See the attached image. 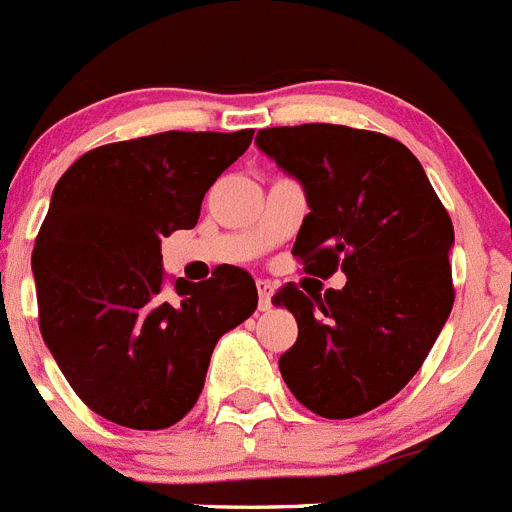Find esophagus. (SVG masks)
Instances as JSON below:
<instances>
[{
  "label": "esophagus",
  "mask_w": 512,
  "mask_h": 512,
  "mask_svg": "<svg viewBox=\"0 0 512 512\" xmlns=\"http://www.w3.org/2000/svg\"><path fill=\"white\" fill-rule=\"evenodd\" d=\"M256 289H259V310H269L271 295H274V284L266 282V279H259V282H256Z\"/></svg>",
  "instance_id": "obj_1"
}]
</instances>
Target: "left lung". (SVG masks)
Wrapping results in <instances>:
<instances>
[{"instance_id": "left-lung-1", "label": "left lung", "mask_w": 512, "mask_h": 512, "mask_svg": "<svg viewBox=\"0 0 512 512\" xmlns=\"http://www.w3.org/2000/svg\"><path fill=\"white\" fill-rule=\"evenodd\" d=\"M256 146L300 182L310 212L292 253L346 287L271 297L297 320L279 359L292 395L323 418H356L415 377L454 305V225L418 158L382 133L310 122L266 128Z\"/></svg>"}]
</instances>
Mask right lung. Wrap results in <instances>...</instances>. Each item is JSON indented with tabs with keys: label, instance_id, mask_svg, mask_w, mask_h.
I'll return each mask as SVG.
<instances>
[{
	"label": "right lung",
	"instance_id": "1",
	"mask_svg": "<svg viewBox=\"0 0 512 512\" xmlns=\"http://www.w3.org/2000/svg\"><path fill=\"white\" fill-rule=\"evenodd\" d=\"M253 130L169 133L94 148L58 179L33 248L40 333L102 418L158 431L200 397L212 348L259 302L246 269L166 277L161 238L197 225L205 192Z\"/></svg>",
	"mask_w": 512,
	"mask_h": 512
}]
</instances>
